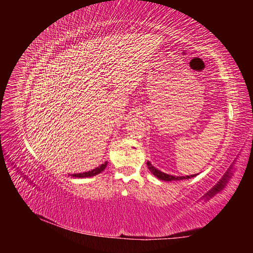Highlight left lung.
Here are the masks:
<instances>
[{
    "instance_id": "left-lung-1",
    "label": "left lung",
    "mask_w": 253,
    "mask_h": 253,
    "mask_svg": "<svg viewBox=\"0 0 253 253\" xmlns=\"http://www.w3.org/2000/svg\"><path fill=\"white\" fill-rule=\"evenodd\" d=\"M148 165V168L149 170L151 171V173L153 175H155L157 178L162 179V180H165V181H171V180H180V179H189V178H192L194 177V176H196V174L194 175H187V176H173V175H169V174H166L162 171L157 170L156 168H154L152 166V164L150 162L147 163Z\"/></svg>"
}]
</instances>
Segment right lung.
I'll list each match as a JSON object with an SVG mask.
<instances>
[{
	"label": "right lung",
	"instance_id": "right-lung-1",
	"mask_svg": "<svg viewBox=\"0 0 253 253\" xmlns=\"http://www.w3.org/2000/svg\"><path fill=\"white\" fill-rule=\"evenodd\" d=\"M106 165H108V163H104L102 164L101 166H99L98 168H96V169L91 170V171H88V172H84V173H78V174H73V177H79V178H82V177H90V176H95L99 173H101L104 169Z\"/></svg>",
	"mask_w": 253,
	"mask_h": 253
}]
</instances>
